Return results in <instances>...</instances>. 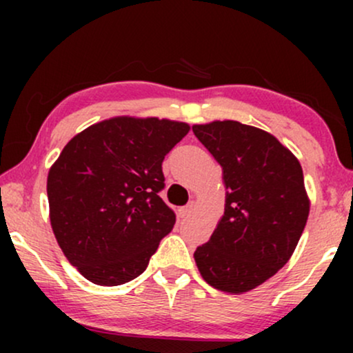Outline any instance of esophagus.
Segmentation results:
<instances>
[{
	"mask_svg": "<svg viewBox=\"0 0 353 353\" xmlns=\"http://www.w3.org/2000/svg\"><path fill=\"white\" fill-rule=\"evenodd\" d=\"M192 210H194V202H190V204L184 205V208L179 209V216L181 217H188V216H190V214H192Z\"/></svg>",
	"mask_w": 353,
	"mask_h": 353,
	"instance_id": "1",
	"label": "esophagus"
}]
</instances>
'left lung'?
<instances>
[{
	"label": "left lung",
	"instance_id": "obj_1",
	"mask_svg": "<svg viewBox=\"0 0 353 353\" xmlns=\"http://www.w3.org/2000/svg\"><path fill=\"white\" fill-rule=\"evenodd\" d=\"M197 139L222 168L224 214L208 244L194 252L214 289L244 294L292 257L310 210L302 165L277 137L239 123L194 124Z\"/></svg>",
	"mask_w": 353,
	"mask_h": 353
}]
</instances>
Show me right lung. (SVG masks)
<instances>
[{
  "label": "right lung",
  "instance_id": "add662e5",
  "mask_svg": "<svg viewBox=\"0 0 353 353\" xmlns=\"http://www.w3.org/2000/svg\"><path fill=\"white\" fill-rule=\"evenodd\" d=\"M188 123L116 116L81 131L48 172L50 221L71 265L98 285L141 275L176 214L159 197L164 156Z\"/></svg>",
  "mask_w": 353,
  "mask_h": 353
}]
</instances>
